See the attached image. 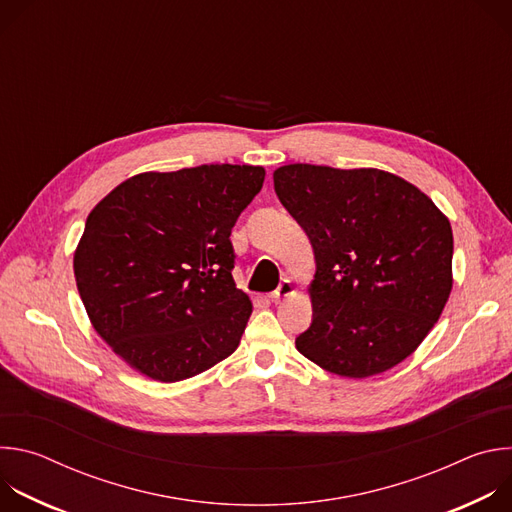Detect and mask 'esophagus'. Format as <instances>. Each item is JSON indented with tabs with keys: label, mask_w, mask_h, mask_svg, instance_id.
Returning a JSON list of instances; mask_svg holds the SVG:
<instances>
[{
	"label": "esophagus",
	"mask_w": 512,
	"mask_h": 512,
	"mask_svg": "<svg viewBox=\"0 0 512 512\" xmlns=\"http://www.w3.org/2000/svg\"><path fill=\"white\" fill-rule=\"evenodd\" d=\"M291 294H294V283H291L289 279H283V281L277 285V289L271 291L269 298H271V302H277V300L287 298V296H291Z\"/></svg>",
	"instance_id": "34e87169"
}]
</instances>
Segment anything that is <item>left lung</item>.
Listing matches in <instances>:
<instances>
[{
  "label": "left lung",
  "instance_id": "obj_1",
  "mask_svg": "<svg viewBox=\"0 0 512 512\" xmlns=\"http://www.w3.org/2000/svg\"><path fill=\"white\" fill-rule=\"evenodd\" d=\"M273 186L316 257L314 318L296 348L348 379L393 369L450 298L448 216L407 180L375 168L289 164L273 172Z\"/></svg>",
  "mask_w": 512,
  "mask_h": 512
}]
</instances>
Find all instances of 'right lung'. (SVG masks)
<instances>
[{
  "instance_id": "obj_1",
  "label": "right lung",
  "mask_w": 512,
  "mask_h": 512,
  "mask_svg": "<svg viewBox=\"0 0 512 512\" xmlns=\"http://www.w3.org/2000/svg\"><path fill=\"white\" fill-rule=\"evenodd\" d=\"M261 166L210 164L121 182L87 216L75 279L97 334L162 383L231 356L253 312L233 279L231 231Z\"/></svg>"
}]
</instances>
